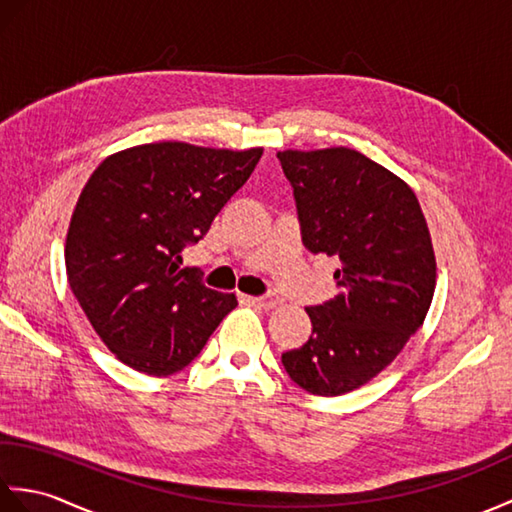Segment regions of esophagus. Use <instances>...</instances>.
<instances>
[{
  "label": "esophagus",
  "mask_w": 512,
  "mask_h": 512,
  "mask_svg": "<svg viewBox=\"0 0 512 512\" xmlns=\"http://www.w3.org/2000/svg\"><path fill=\"white\" fill-rule=\"evenodd\" d=\"M248 306L262 308V310H273L277 306V299H264V297H244Z\"/></svg>",
  "instance_id": "1"
}]
</instances>
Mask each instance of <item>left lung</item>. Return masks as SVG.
Returning a JSON list of instances; mask_svg holds the SVG:
<instances>
[{
    "mask_svg": "<svg viewBox=\"0 0 512 512\" xmlns=\"http://www.w3.org/2000/svg\"><path fill=\"white\" fill-rule=\"evenodd\" d=\"M295 189L303 244L334 257L336 295L306 308L308 343L281 354L288 376L317 396L367 385L407 345L436 290V253L409 184L361 151L277 154Z\"/></svg>",
    "mask_w": 512,
    "mask_h": 512,
    "instance_id": "8db88e82",
    "label": "left lung"
}]
</instances>
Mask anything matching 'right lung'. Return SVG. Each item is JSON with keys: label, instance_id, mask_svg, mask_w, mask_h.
<instances>
[{"label": "right lung", "instance_id": "1", "mask_svg": "<svg viewBox=\"0 0 512 512\" xmlns=\"http://www.w3.org/2000/svg\"><path fill=\"white\" fill-rule=\"evenodd\" d=\"M262 154L162 140L116 151L94 169L70 217L65 273L118 361L176 374L237 306L235 295L180 268V250L206 235Z\"/></svg>", "mask_w": 512, "mask_h": 512}]
</instances>
